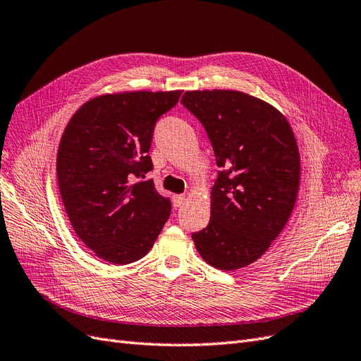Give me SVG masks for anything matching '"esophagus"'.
<instances>
[{
  "mask_svg": "<svg viewBox=\"0 0 361 361\" xmlns=\"http://www.w3.org/2000/svg\"><path fill=\"white\" fill-rule=\"evenodd\" d=\"M183 202H185V195H183V194H176V195H173V204L176 206V207L182 206V204H183Z\"/></svg>",
  "mask_w": 361,
  "mask_h": 361,
  "instance_id": "34e87169",
  "label": "esophagus"
}]
</instances>
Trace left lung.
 I'll list each match as a JSON object with an SVG mask.
<instances>
[{"label": "left lung", "instance_id": "8db88e82", "mask_svg": "<svg viewBox=\"0 0 361 361\" xmlns=\"http://www.w3.org/2000/svg\"><path fill=\"white\" fill-rule=\"evenodd\" d=\"M182 104L204 126L223 169L211 191L209 224L192 241L214 268H244L265 253L293 211L297 140L277 108L243 92H185Z\"/></svg>", "mask_w": 361, "mask_h": 361}]
</instances>
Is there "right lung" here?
<instances>
[{
    "label": "right lung",
    "instance_id": "add662e5",
    "mask_svg": "<svg viewBox=\"0 0 361 361\" xmlns=\"http://www.w3.org/2000/svg\"><path fill=\"white\" fill-rule=\"evenodd\" d=\"M182 90L96 96L69 120L57 152V180L73 231L93 253L114 265L145 257L171 204L154 180L149 157L157 120Z\"/></svg>",
    "mask_w": 361,
    "mask_h": 361
}]
</instances>
